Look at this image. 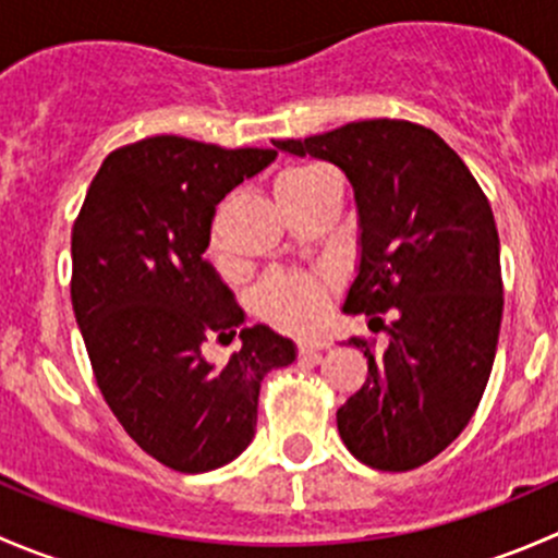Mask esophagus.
I'll return each mask as SVG.
<instances>
[{
	"mask_svg": "<svg viewBox=\"0 0 558 558\" xmlns=\"http://www.w3.org/2000/svg\"><path fill=\"white\" fill-rule=\"evenodd\" d=\"M326 342H300V345H296V351H300V356H311V359H318L320 353L326 351Z\"/></svg>",
	"mask_w": 558,
	"mask_h": 558,
	"instance_id": "1",
	"label": "esophagus"
}]
</instances>
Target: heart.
Masks as SVG:
<instances>
[{
    "mask_svg": "<svg viewBox=\"0 0 558 558\" xmlns=\"http://www.w3.org/2000/svg\"><path fill=\"white\" fill-rule=\"evenodd\" d=\"M335 180V174L326 172L324 167L302 165L291 167V170L280 172L275 180V199L278 205L289 207L294 202L305 199L315 189ZM210 256L218 258V238L216 227L210 232ZM331 294H335V278L326 272H278L269 275L262 286L256 289L253 305L262 318L272 320V324L283 326L289 331H311L324 318L326 305H329Z\"/></svg>",
    "mask_w": 558,
    "mask_h": 558,
    "instance_id": "1",
    "label": "heart"
}]
</instances>
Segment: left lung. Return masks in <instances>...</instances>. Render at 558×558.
<instances>
[{
	"mask_svg": "<svg viewBox=\"0 0 558 558\" xmlns=\"http://www.w3.org/2000/svg\"><path fill=\"white\" fill-rule=\"evenodd\" d=\"M272 143L351 180L362 262L342 311H393V320L378 356L364 337L348 340L367 356V380L337 410V429L362 464L415 470L461 435L492 375L502 324L492 205L451 145L413 121L373 118Z\"/></svg>",
	"mask_w": 558,
	"mask_h": 558,
	"instance_id": "8db88e82",
	"label": "left lung"
}]
</instances>
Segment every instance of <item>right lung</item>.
Wrapping results in <instances>:
<instances>
[{
	"label": "right lung",
	"instance_id": "obj_1",
	"mask_svg": "<svg viewBox=\"0 0 558 558\" xmlns=\"http://www.w3.org/2000/svg\"><path fill=\"white\" fill-rule=\"evenodd\" d=\"M272 148H221L159 134L112 150L72 227V311L94 378L126 435L165 466L207 472L253 440L258 391L289 367L294 342L245 326L216 367L213 335H238L243 311L202 253L216 205L275 161Z\"/></svg>",
	"mask_w": 558,
	"mask_h": 558
}]
</instances>
